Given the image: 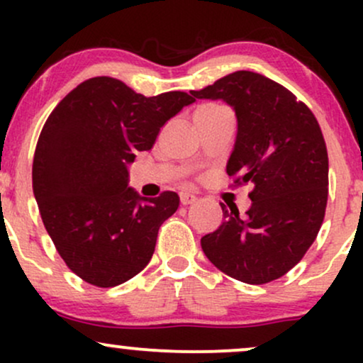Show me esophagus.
Returning <instances> with one entry per match:
<instances>
[{
  "instance_id": "34e87169",
  "label": "esophagus",
  "mask_w": 363,
  "mask_h": 363,
  "mask_svg": "<svg viewBox=\"0 0 363 363\" xmlns=\"http://www.w3.org/2000/svg\"><path fill=\"white\" fill-rule=\"evenodd\" d=\"M179 199H181V205H184V206H187V205H193V203L196 201V196L194 194H189V193H181L179 194Z\"/></svg>"
}]
</instances>
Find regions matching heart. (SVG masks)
I'll list each match as a JSON object with an SVG mask.
<instances>
[{
	"instance_id": "1",
	"label": "heart",
	"mask_w": 363,
	"mask_h": 363,
	"mask_svg": "<svg viewBox=\"0 0 363 363\" xmlns=\"http://www.w3.org/2000/svg\"><path fill=\"white\" fill-rule=\"evenodd\" d=\"M218 107H220V106H215V104H208V106L199 107L198 112H201V111H211V109H218Z\"/></svg>"
}]
</instances>
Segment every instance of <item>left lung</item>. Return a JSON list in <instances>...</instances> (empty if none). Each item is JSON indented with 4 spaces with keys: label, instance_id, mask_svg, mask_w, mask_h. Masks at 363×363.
I'll list each match as a JSON object with an SVG mask.
<instances>
[{
    "label": "left lung",
    "instance_id": "1",
    "mask_svg": "<svg viewBox=\"0 0 363 363\" xmlns=\"http://www.w3.org/2000/svg\"><path fill=\"white\" fill-rule=\"evenodd\" d=\"M196 99H222L234 107L237 140L227 164L232 186H254L252 205L201 237L203 252L220 272L249 285L289 273L311 247L328 205V148L318 119L280 83L259 73L235 72Z\"/></svg>",
    "mask_w": 363,
    "mask_h": 363
}]
</instances>
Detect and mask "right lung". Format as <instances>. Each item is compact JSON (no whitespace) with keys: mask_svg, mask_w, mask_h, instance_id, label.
Wrapping results in <instances>:
<instances>
[{"mask_svg":"<svg viewBox=\"0 0 363 363\" xmlns=\"http://www.w3.org/2000/svg\"><path fill=\"white\" fill-rule=\"evenodd\" d=\"M193 102L186 91L145 97L116 78L95 77L49 114L35 147L32 187L56 251L83 281L111 289L152 259L158 228L176 213L179 196H138L128 187V164Z\"/></svg>","mask_w":363,"mask_h":363,"instance_id":"right-lung-1","label":"right lung"}]
</instances>
